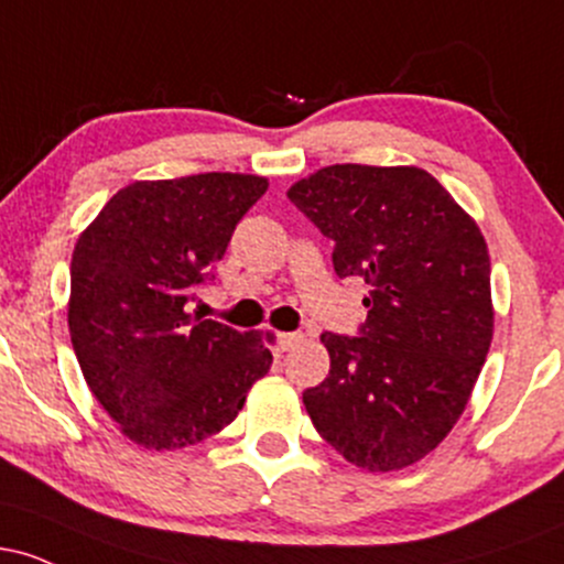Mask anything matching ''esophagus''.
Segmentation results:
<instances>
[{
  "instance_id": "1",
  "label": "esophagus",
  "mask_w": 564,
  "mask_h": 564,
  "mask_svg": "<svg viewBox=\"0 0 564 564\" xmlns=\"http://www.w3.org/2000/svg\"><path fill=\"white\" fill-rule=\"evenodd\" d=\"M302 341V334H278V347L283 349V352H286V349H291V347H296Z\"/></svg>"
}]
</instances>
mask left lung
<instances>
[{
	"instance_id": "left-lung-1",
	"label": "left lung",
	"mask_w": 564,
	"mask_h": 564,
	"mask_svg": "<svg viewBox=\"0 0 564 564\" xmlns=\"http://www.w3.org/2000/svg\"><path fill=\"white\" fill-rule=\"evenodd\" d=\"M286 196L334 241L336 275L371 289L360 336H321L332 371L304 408L355 467H411L448 437L488 358V243L419 166L332 164Z\"/></svg>"
}]
</instances>
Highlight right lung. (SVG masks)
Listing matches in <instances>:
<instances>
[{"label": "right lung", "mask_w": 564, "mask_h": 564, "mask_svg": "<svg viewBox=\"0 0 564 564\" xmlns=\"http://www.w3.org/2000/svg\"><path fill=\"white\" fill-rule=\"evenodd\" d=\"M264 191L268 177L238 172L138 180L74 246L70 345L97 403L140 448L180 451L217 435L270 371L260 332L187 313Z\"/></svg>", "instance_id": "add662e5"}]
</instances>
